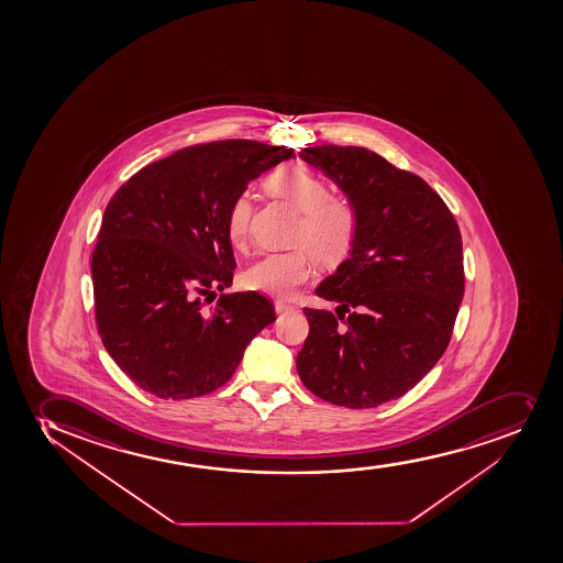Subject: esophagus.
<instances>
[{
    "instance_id": "obj_1",
    "label": "esophagus",
    "mask_w": 563,
    "mask_h": 563,
    "mask_svg": "<svg viewBox=\"0 0 563 563\" xmlns=\"http://www.w3.org/2000/svg\"><path fill=\"white\" fill-rule=\"evenodd\" d=\"M294 310H296V307H294V305H288V302L285 301L275 302V312H277V314H285V312H294Z\"/></svg>"
}]
</instances>
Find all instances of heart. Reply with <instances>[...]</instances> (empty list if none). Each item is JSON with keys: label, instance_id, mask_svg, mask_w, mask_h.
<instances>
[{"label": "heart", "instance_id": "b5f03b06", "mask_svg": "<svg viewBox=\"0 0 563 563\" xmlns=\"http://www.w3.org/2000/svg\"><path fill=\"white\" fill-rule=\"evenodd\" d=\"M275 199L285 200L301 212L291 245L286 253H272L249 267L245 286L267 296L290 297L314 273V256L333 266L350 254L358 232V213L347 195L329 194L323 176L305 165H283L264 180ZM253 219V199L240 194L227 213V236L234 249L247 247Z\"/></svg>", "mask_w": 563, "mask_h": 563}]
</instances>
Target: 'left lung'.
Returning <instances> with one entry per match:
<instances>
[{
    "label": "left lung",
    "mask_w": 563,
    "mask_h": 563,
    "mask_svg": "<svg viewBox=\"0 0 563 563\" xmlns=\"http://www.w3.org/2000/svg\"><path fill=\"white\" fill-rule=\"evenodd\" d=\"M299 156L344 191L358 213L350 258L316 288L329 310L302 309L309 336L297 374L318 398L369 409L404 396L446 351L465 291L460 227L409 170L363 146Z\"/></svg>",
    "instance_id": "1"
}]
</instances>
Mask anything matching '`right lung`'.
Masks as SVG:
<instances>
[{
	"label": "right lung",
	"instance_id": "1",
	"mask_svg": "<svg viewBox=\"0 0 563 563\" xmlns=\"http://www.w3.org/2000/svg\"><path fill=\"white\" fill-rule=\"evenodd\" d=\"M296 157L251 140L188 146L122 184L103 212L92 253L98 334L145 393L189 399L223 387L275 309L232 285L227 213L264 170Z\"/></svg>",
	"mask_w": 563,
	"mask_h": 563
}]
</instances>
